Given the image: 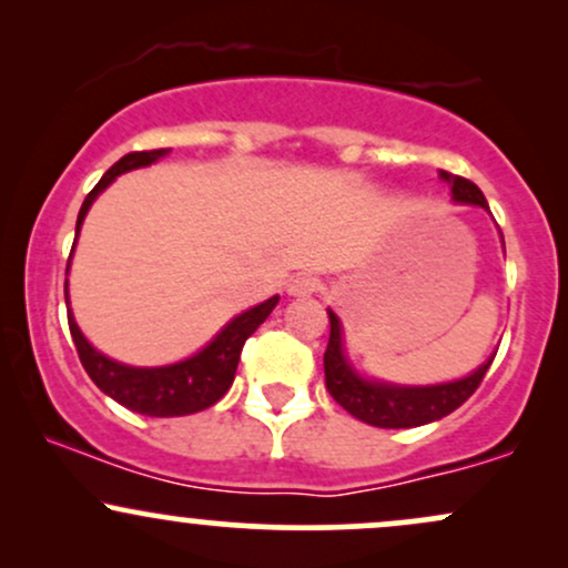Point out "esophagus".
<instances>
[{"label": "esophagus", "mask_w": 568, "mask_h": 568, "mask_svg": "<svg viewBox=\"0 0 568 568\" xmlns=\"http://www.w3.org/2000/svg\"><path fill=\"white\" fill-rule=\"evenodd\" d=\"M321 291V280L315 275H296L288 283L291 296H312V293Z\"/></svg>", "instance_id": "obj_1"}]
</instances>
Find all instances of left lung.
I'll use <instances>...</instances> for the list:
<instances>
[{
	"mask_svg": "<svg viewBox=\"0 0 568 568\" xmlns=\"http://www.w3.org/2000/svg\"><path fill=\"white\" fill-rule=\"evenodd\" d=\"M440 179L452 189V200L459 205H478L486 207L488 202L473 181L462 179V175L440 171ZM505 243V240H501ZM331 321V338L328 349H325L323 366H325V387L334 400L344 410H349L355 419L366 422V425L384 427V429H406V427H422L429 422H438L448 416L462 403L470 397L478 384L484 382L491 357L480 368H475L470 376L462 379L443 382V384H427V387H410V384H389L379 379H368L361 376L352 363L344 355V338H342V321L336 317L334 310H328Z\"/></svg>",
	"mask_w": 568,
	"mask_h": 568,
	"instance_id": "left-lung-1",
	"label": "left lung"
}]
</instances>
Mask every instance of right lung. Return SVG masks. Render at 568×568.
<instances>
[{"label":"right lung","mask_w":568,"mask_h":568,"mask_svg":"<svg viewBox=\"0 0 568 568\" xmlns=\"http://www.w3.org/2000/svg\"><path fill=\"white\" fill-rule=\"evenodd\" d=\"M171 149H152V152H130L122 160H116L103 179L93 186V192L88 194L80 207V216H77V234L82 230V221L88 216L90 205H93L98 194L103 192L116 175L135 171V168H146L152 162L165 158ZM77 243V240H74ZM71 264V258H69ZM69 275V270H67ZM67 310H69V331L74 338L77 355H80L84 371H88L90 379L95 382V387L101 393H106L112 400L120 403L135 414L143 416H186L197 414L202 408H211L213 403H219L226 395V389L232 387L234 371H237L240 352H243L245 338L262 325L270 312L275 310L280 296L266 298V302L251 306L243 315L232 317L224 328L219 331L211 342L205 344L200 352H194L186 361L171 363V366H154V368H139V366H125V363L112 361L103 352H98L93 344L84 338V334L77 325L74 315H71L69 306V280H67Z\"/></svg>","instance_id":"obj_1"}]
</instances>
